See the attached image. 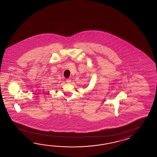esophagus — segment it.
Listing matches in <instances>:
<instances>
[{
	"instance_id": "esophagus-1",
	"label": "esophagus",
	"mask_w": 157,
	"mask_h": 157,
	"mask_svg": "<svg viewBox=\"0 0 157 157\" xmlns=\"http://www.w3.org/2000/svg\"><path fill=\"white\" fill-rule=\"evenodd\" d=\"M71 81V80L70 78H68V79L66 80V82H67V83H70Z\"/></svg>"
}]
</instances>
